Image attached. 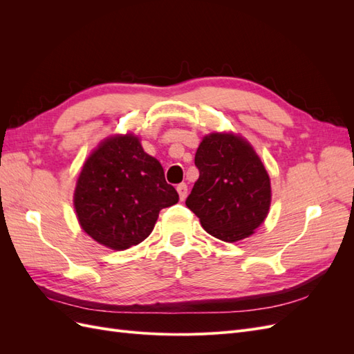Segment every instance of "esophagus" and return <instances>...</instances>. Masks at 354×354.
<instances>
[{"label": "esophagus", "mask_w": 354, "mask_h": 354, "mask_svg": "<svg viewBox=\"0 0 354 354\" xmlns=\"http://www.w3.org/2000/svg\"><path fill=\"white\" fill-rule=\"evenodd\" d=\"M177 192H178V196L181 201H185L187 196V185L186 183H180L177 186Z\"/></svg>", "instance_id": "1"}]
</instances>
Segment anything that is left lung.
I'll return each mask as SVG.
<instances>
[{
  "instance_id": "left-lung-1",
  "label": "left lung",
  "mask_w": 354,
  "mask_h": 354,
  "mask_svg": "<svg viewBox=\"0 0 354 354\" xmlns=\"http://www.w3.org/2000/svg\"><path fill=\"white\" fill-rule=\"evenodd\" d=\"M199 178L186 205L211 236L224 242L248 238L270 208V178L243 138L212 133L195 155Z\"/></svg>"
}]
</instances>
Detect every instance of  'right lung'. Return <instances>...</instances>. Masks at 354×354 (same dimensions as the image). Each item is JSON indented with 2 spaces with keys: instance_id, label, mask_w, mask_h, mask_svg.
I'll return each instance as SVG.
<instances>
[{
  "instance_id": "right-lung-1",
  "label": "right lung",
  "mask_w": 354,
  "mask_h": 354,
  "mask_svg": "<svg viewBox=\"0 0 354 354\" xmlns=\"http://www.w3.org/2000/svg\"><path fill=\"white\" fill-rule=\"evenodd\" d=\"M177 202L162 167L133 134L111 137L95 149L85 160L73 198L81 227L116 251L143 242L159 211Z\"/></svg>"
}]
</instances>
